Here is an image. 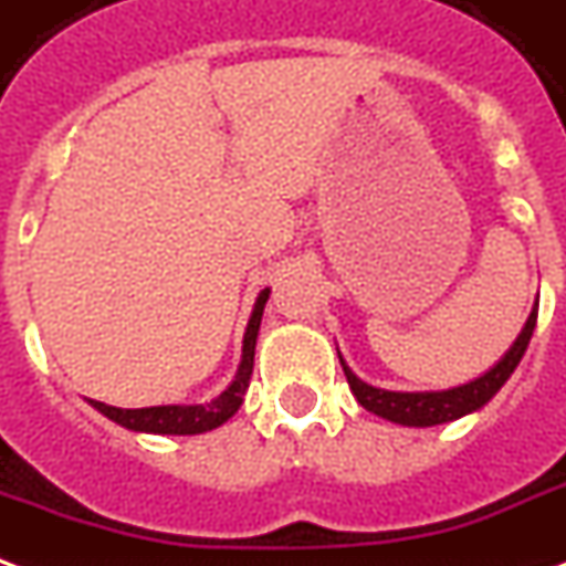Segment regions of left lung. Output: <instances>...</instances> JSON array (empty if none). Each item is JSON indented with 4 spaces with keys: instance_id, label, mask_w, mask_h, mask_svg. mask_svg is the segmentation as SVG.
<instances>
[{
    "instance_id": "left-lung-1",
    "label": "left lung",
    "mask_w": 566,
    "mask_h": 566,
    "mask_svg": "<svg viewBox=\"0 0 566 566\" xmlns=\"http://www.w3.org/2000/svg\"><path fill=\"white\" fill-rule=\"evenodd\" d=\"M534 326H537V303L531 308L528 321L522 326V333L516 336V342L510 345L504 357L497 359L495 366L483 371L480 378L468 380V384H459V387L450 389H422V392H399V389H380L371 387L366 380H359L347 363L342 359V368H345V378L350 384V392L357 396V401L366 408V411L378 413L384 420L399 422V426H413V429H426V426H441V422L462 420L468 413L480 411L483 405L495 399V392L506 384V378L516 371L518 359L525 357L528 350V342L534 336Z\"/></svg>"
}]
</instances>
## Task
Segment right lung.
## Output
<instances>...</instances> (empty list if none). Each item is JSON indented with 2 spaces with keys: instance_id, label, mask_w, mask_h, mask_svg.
I'll return each mask as SVG.
<instances>
[{
  "instance_id": "obj_1",
  "label": "right lung",
  "mask_w": 566,
  "mask_h": 566,
  "mask_svg": "<svg viewBox=\"0 0 566 566\" xmlns=\"http://www.w3.org/2000/svg\"><path fill=\"white\" fill-rule=\"evenodd\" d=\"M270 300V287L261 291L254 312L245 326V336H242V359L237 375L230 380L224 392H219L216 399L203 401V405H155V408H113L104 401H92L90 405L95 411H102L107 420L119 422L132 432H146V434H203L219 429L224 422L240 411L242 396L249 389L251 368H254V345H258V329H261L263 305Z\"/></svg>"
}]
</instances>
